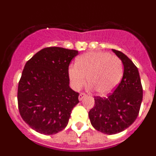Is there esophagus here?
Segmentation results:
<instances>
[{
    "instance_id": "esophagus-1",
    "label": "esophagus",
    "mask_w": 156,
    "mask_h": 156,
    "mask_svg": "<svg viewBox=\"0 0 156 156\" xmlns=\"http://www.w3.org/2000/svg\"><path fill=\"white\" fill-rule=\"evenodd\" d=\"M86 96H87L86 94L83 93V92H81V93L80 94V95H79V100L81 101L83 98L86 97Z\"/></svg>"
}]
</instances>
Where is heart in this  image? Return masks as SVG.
I'll use <instances>...</instances> for the list:
<instances>
[{"mask_svg":"<svg viewBox=\"0 0 156 156\" xmlns=\"http://www.w3.org/2000/svg\"><path fill=\"white\" fill-rule=\"evenodd\" d=\"M123 66L119 58L108 52L94 51L83 54L76 65H70L68 73L75 89H80L86 82L99 94H108L118 86L122 76Z\"/></svg>","mask_w":156,"mask_h":156,"instance_id":"obj_1","label":"heart"}]
</instances>
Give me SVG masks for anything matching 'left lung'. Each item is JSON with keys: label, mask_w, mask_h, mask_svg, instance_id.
<instances>
[{"label": "left lung", "mask_w": 156, "mask_h": 156, "mask_svg": "<svg viewBox=\"0 0 156 156\" xmlns=\"http://www.w3.org/2000/svg\"><path fill=\"white\" fill-rule=\"evenodd\" d=\"M124 66L119 85L108 97H94L89 112L91 125L105 134L123 131L136 120L143 98V88L137 66L123 53L112 49Z\"/></svg>", "instance_id": "1"}]
</instances>
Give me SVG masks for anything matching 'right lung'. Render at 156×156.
<instances>
[{
  "mask_svg": "<svg viewBox=\"0 0 156 156\" xmlns=\"http://www.w3.org/2000/svg\"><path fill=\"white\" fill-rule=\"evenodd\" d=\"M78 51L45 48L27 61L18 86V106L23 120L46 135L62 131L68 124L79 93L69 87L68 69Z\"/></svg>",
  "mask_w": 156,
  "mask_h": 156,
  "instance_id": "add662e5",
  "label": "right lung"
}]
</instances>
